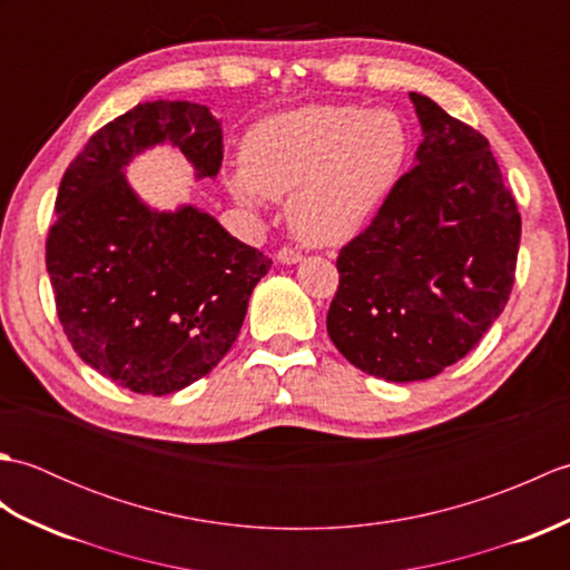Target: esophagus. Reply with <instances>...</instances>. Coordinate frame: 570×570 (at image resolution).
Segmentation results:
<instances>
[{"label": "esophagus", "instance_id": "1", "mask_svg": "<svg viewBox=\"0 0 570 570\" xmlns=\"http://www.w3.org/2000/svg\"><path fill=\"white\" fill-rule=\"evenodd\" d=\"M276 259L282 262V264H298L301 259H304V254H301L294 247H282V249L276 252Z\"/></svg>", "mask_w": 570, "mask_h": 570}]
</instances>
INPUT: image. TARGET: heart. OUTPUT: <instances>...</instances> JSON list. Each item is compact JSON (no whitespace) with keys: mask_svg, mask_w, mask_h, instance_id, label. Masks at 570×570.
<instances>
[{"mask_svg":"<svg viewBox=\"0 0 570 570\" xmlns=\"http://www.w3.org/2000/svg\"><path fill=\"white\" fill-rule=\"evenodd\" d=\"M409 159V129L394 110L308 105L264 119L229 176L233 196L259 208L288 200V225L306 245H343L382 208Z\"/></svg>","mask_w":570,"mask_h":570,"instance_id":"b5f03b06","label":"heart"}]
</instances>
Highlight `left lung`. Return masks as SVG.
I'll list each match as a JSON object with an SVG mask.
<instances>
[{"mask_svg":"<svg viewBox=\"0 0 570 570\" xmlns=\"http://www.w3.org/2000/svg\"><path fill=\"white\" fill-rule=\"evenodd\" d=\"M416 166L337 254L335 347L386 382L429 380L465 357L510 298L522 217L478 129L409 92Z\"/></svg>","mask_w":570,"mask_h":570,"instance_id":"1","label":"left lung"}]
</instances>
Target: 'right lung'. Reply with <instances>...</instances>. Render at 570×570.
Masks as SVG:
<instances>
[{
	"instance_id": "obj_1",
	"label": "right lung",
	"mask_w": 570,
	"mask_h": 570,
	"mask_svg": "<svg viewBox=\"0 0 570 570\" xmlns=\"http://www.w3.org/2000/svg\"><path fill=\"white\" fill-rule=\"evenodd\" d=\"M168 141L215 178L223 129L205 105L156 100L95 131L70 161L46 239L58 321L85 365L137 394H174L237 341L272 259L193 205H144L125 166Z\"/></svg>"
}]
</instances>
